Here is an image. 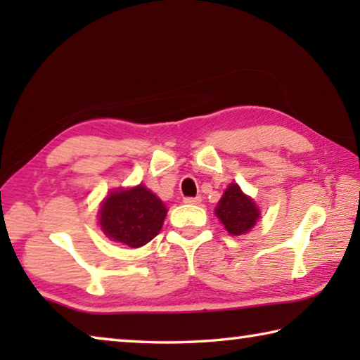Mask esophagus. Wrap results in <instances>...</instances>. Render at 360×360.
Returning a JSON list of instances; mask_svg holds the SVG:
<instances>
[{"label": "esophagus", "instance_id": "esophagus-1", "mask_svg": "<svg viewBox=\"0 0 360 360\" xmlns=\"http://www.w3.org/2000/svg\"><path fill=\"white\" fill-rule=\"evenodd\" d=\"M200 202H202V198L200 197H186L184 198V203H187V205H198Z\"/></svg>", "mask_w": 360, "mask_h": 360}]
</instances>
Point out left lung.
I'll return each mask as SVG.
<instances>
[{"mask_svg": "<svg viewBox=\"0 0 360 360\" xmlns=\"http://www.w3.org/2000/svg\"><path fill=\"white\" fill-rule=\"evenodd\" d=\"M214 212L224 229L235 236L248 233L260 219L259 206L233 182L225 188Z\"/></svg>", "mask_w": 360, "mask_h": 360, "instance_id": "8db88e82", "label": "left lung"}]
</instances>
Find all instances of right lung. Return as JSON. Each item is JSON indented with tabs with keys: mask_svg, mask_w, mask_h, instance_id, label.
I'll return each instance as SVG.
<instances>
[{
	"mask_svg": "<svg viewBox=\"0 0 360 360\" xmlns=\"http://www.w3.org/2000/svg\"><path fill=\"white\" fill-rule=\"evenodd\" d=\"M167 206L143 184L108 193L100 206V227L109 240L141 248L160 231Z\"/></svg>",
	"mask_w": 360,
	"mask_h": 360,
	"instance_id": "right-lung-1",
	"label": "right lung"
}]
</instances>
